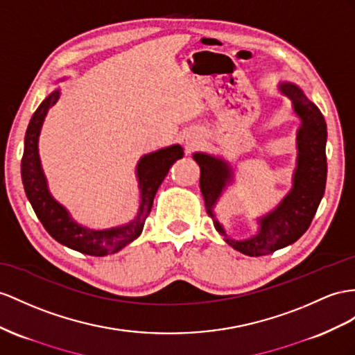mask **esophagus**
<instances>
[{
	"instance_id": "34e87169",
	"label": "esophagus",
	"mask_w": 355,
	"mask_h": 355,
	"mask_svg": "<svg viewBox=\"0 0 355 355\" xmlns=\"http://www.w3.org/2000/svg\"><path fill=\"white\" fill-rule=\"evenodd\" d=\"M195 142H196V141H195V139H193V138H189V139H187V141H186V144H187V145H193V144H195Z\"/></svg>"
}]
</instances>
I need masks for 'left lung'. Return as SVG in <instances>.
<instances>
[{
	"label": "left lung",
	"mask_w": 355,
	"mask_h": 355,
	"mask_svg": "<svg viewBox=\"0 0 355 355\" xmlns=\"http://www.w3.org/2000/svg\"><path fill=\"white\" fill-rule=\"evenodd\" d=\"M277 89L289 98L300 120L295 138L297 165L293 174V187L271 211L257 217L255 234L248 239L231 237L216 216V205L235 181L231 163L208 153H193V160L201 168L199 187L216 231L231 248L249 257L268 255L295 243L311 226L325 190L327 124L324 116L297 84L280 80Z\"/></svg>",
	"instance_id": "obj_1"
}]
</instances>
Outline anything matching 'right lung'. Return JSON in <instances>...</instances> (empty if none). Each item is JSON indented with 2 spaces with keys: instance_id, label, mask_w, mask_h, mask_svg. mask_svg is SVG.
Returning a JSON list of instances; mask_svg holds the SVG:
<instances>
[{
  "instance_id": "right-lung-1",
  "label": "right lung",
  "mask_w": 355,
  "mask_h": 355,
  "mask_svg": "<svg viewBox=\"0 0 355 355\" xmlns=\"http://www.w3.org/2000/svg\"><path fill=\"white\" fill-rule=\"evenodd\" d=\"M61 80L64 79H60ZM60 88H55L43 100L33 114L28 129L25 133L24 156L21 162V175L25 195L33 207L35 216L49 232L53 240L62 246L78 250L91 257H106L125 248L141 235L154 196L162 181L165 180L169 168L184 156L183 147L178 144L144 154L136 165V178L139 187V207L132 220L106 230H91L78 223L67 208L60 204L49 192L48 180L44 175L40 154L39 136L49 109L58 102Z\"/></svg>"
}]
</instances>
